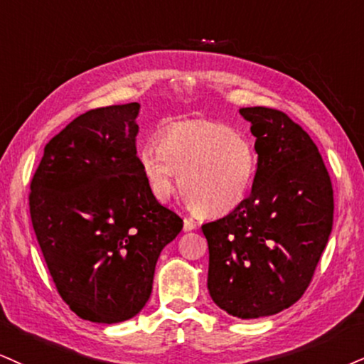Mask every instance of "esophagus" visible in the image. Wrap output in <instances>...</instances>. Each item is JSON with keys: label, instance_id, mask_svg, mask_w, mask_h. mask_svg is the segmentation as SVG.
<instances>
[{"label": "esophagus", "instance_id": "1", "mask_svg": "<svg viewBox=\"0 0 364 364\" xmlns=\"http://www.w3.org/2000/svg\"><path fill=\"white\" fill-rule=\"evenodd\" d=\"M196 228H197V223L194 221V219L192 218L183 219V231H192V230H196Z\"/></svg>", "mask_w": 364, "mask_h": 364}]
</instances>
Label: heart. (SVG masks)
<instances>
[{"label":"heart","instance_id":"1","mask_svg":"<svg viewBox=\"0 0 364 364\" xmlns=\"http://www.w3.org/2000/svg\"><path fill=\"white\" fill-rule=\"evenodd\" d=\"M138 161L156 199L172 197L181 173L186 203L204 216L235 210L250 194L258 156L245 134L216 121H178L145 143Z\"/></svg>","mask_w":364,"mask_h":364}]
</instances>
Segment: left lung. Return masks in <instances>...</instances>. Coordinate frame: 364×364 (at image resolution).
<instances>
[{"label":"left lung","instance_id":"left-lung-1","mask_svg":"<svg viewBox=\"0 0 364 364\" xmlns=\"http://www.w3.org/2000/svg\"><path fill=\"white\" fill-rule=\"evenodd\" d=\"M258 170L235 210L203 224L208 289L240 319L273 316L302 297L333 231L334 197L316 143L282 111L241 107Z\"/></svg>","mask_w":364,"mask_h":364}]
</instances>
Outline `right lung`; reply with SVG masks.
Segmentation results:
<instances>
[{
  "label": "right lung",
  "instance_id": "obj_1",
  "mask_svg": "<svg viewBox=\"0 0 364 364\" xmlns=\"http://www.w3.org/2000/svg\"><path fill=\"white\" fill-rule=\"evenodd\" d=\"M138 102L97 107L45 145L30 216L60 297L116 324L145 307L161 250L183 221L159 204L136 155Z\"/></svg>",
  "mask_w": 364,
  "mask_h": 364
}]
</instances>
